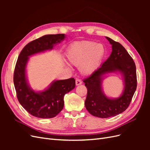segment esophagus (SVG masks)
Here are the masks:
<instances>
[{
    "instance_id": "obj_1",
    "label": "esophagus",
    "mask_w": 150,
    "mask_h": 150,
    "mask_svg": "<svg viewBox=\"0 0 150 150\" xmlns=\"http://www.w3.org/2000/svg\"><path fill=\"white\" fill-rule=\"evenodd\" d=\"M81 84H82V81H81V80L79 79H77L76 80V86H79V85H81Z\"/></svg>"
}]
</instances>
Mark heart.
Instances as JSON below:
<instances>
[{"mask_svg":"<svg viewBox=\"0 0 150 150\" xmlns=\"http://www.w3.org/2000/svg\"><path fill=\"white\" fill-rule=\"evenodd\" d=\"M105 53L102 44L86 40L72 44L66 52V57L71 64L79 66L81 73L88 76L98 69Z\"/></svg>","mask_w":150,"mask_h":150,"instance_id":"b5f03b06","label":"heart"}]
</instances>
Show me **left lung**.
<instances>
[{"instance_id":"1","label":"left lung","mask_w":150,"mask_h":150,"mask_svg":"<svg viewBox=\"0 0 150 150\" xmlns=\"http://www.w3.org/2000/svg\"><path fill=\"white\" fill-rule=\"evenodd\" d=\"M112 46V52L91 76L84 80L88 94L84 103L86 110L94 116L108 118L125 111L129 106L137 86L136 66L125 48L119 42L106 37ZM120 73L124 87L120 96L108 97L103 93L102 83L106 75Z\"/></svg>"}]
</instances>
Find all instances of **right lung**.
Here are the masks:
<instances>
[{"label":"right lung","mask_w":150,"mask_h":150,"mask_svg":"<svg viewBox=\"0 0 150 150\" xmlns=\"http://www.w3.org/2000/svg\"><path fill=\"white\" fill-rule=\"evenodd\" d=\"M66 37L64 34L43 35L27 44L18 57L13 74L17 97L21 106L35 117L48 119L56 116L64 107V95L75 88V79L69 78L55 80L44 90L36 91L30 86L27 77L29 57L51 51Z\"/></svg>","instance_id":"add662e5"}]
</instances>
